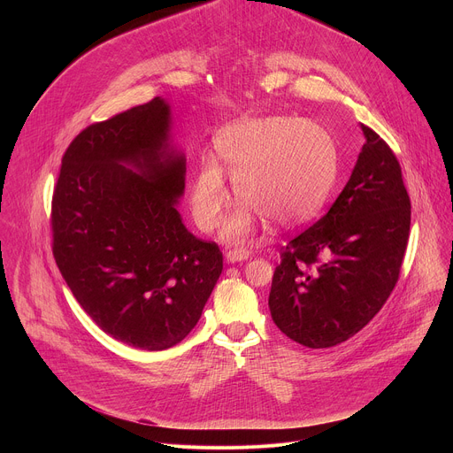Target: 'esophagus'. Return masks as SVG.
Here are the masks:
<instances>
[{"mask_svg":"<svg viewBox=\"0 0 453 453\" xmlns=\"http://www.w3.org/2000/svg\"><path fill=\"white\" fill-rule=\"evenodd\" d=\"M249 257V250L247 249H231L226 254V260L229 264H236V262H245Z\"/></svg>","mask_w":453,"mask_h":453,"instance_id":"1","label":"esophagus"}]
</instances>
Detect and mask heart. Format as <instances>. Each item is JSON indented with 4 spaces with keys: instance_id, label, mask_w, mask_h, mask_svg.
Instances as JSON below:
<instances>
[{
    "instance_id": "1",
    "label": "heart",
    "mask_w": 453,
    "mask_h": 453,
    "mask_svg": "<svg viewBox=\"0 0 453 453\" xmlns=\"http://www.w3.org/2000/svg\"><path fill=\"white\" fill-rule=\"evenodd\" d=\"M220 165L204 159L191 186V215L203 231H215L231 201L226 182L243 203L224 227V240L247 242L271 219L278 226L310 220L325 206L339 172L334 136L325 127L288 116L240 119L215 142Z\"/></svg>"
}]
</instances>
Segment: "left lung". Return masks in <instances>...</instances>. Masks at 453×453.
I'll use <instances>...</instances> for the list:
<instances>
[{
    "label": "left lung",
    "mask_w": 453,
    "mask_h": 453,
    "mask_svg": "<svg viewBox=\"0 0 453 453\" xmlns=\"http://www.w3.org/2000/svg\"><path fill=\"white\" fill-rule=\"evenodd\" d=\"M330 211L283 247L269 294L276 326L306 348H332L355 334L391 296L411 231L402 168L374 131Z\"/></svg>",
    "instance_id": "1"
}]
</instances>
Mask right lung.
I'll return each mask as SVG.
<instances>
[{
  "label": "right lung",
  "instance_id": "right-lung-1",
  "mask_svg": "<svg viewBox=\"0 0 453 453\" xmlns=\"http://www.w3.org/2000/svg\"><path fill=\"white\" fill-rule=\"evenodd\" d=\"M157 96L89 125L62 157L51 203L53 256L79 304L107 335L145 351L180 342L220 274L217 243L177 210L186 156Z\"/></svg>",
  "mask_w": 453,
  "mask_h": 453
}]
</instances>
